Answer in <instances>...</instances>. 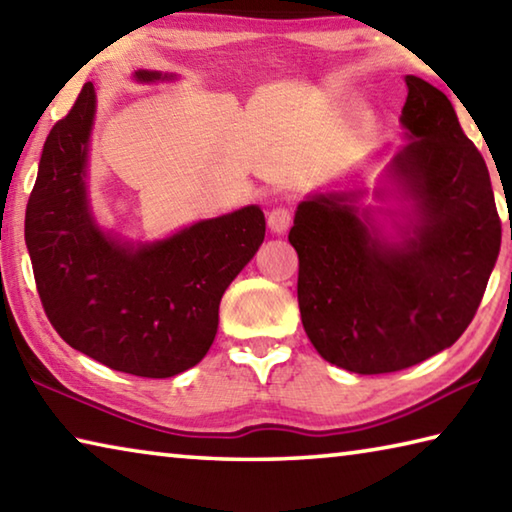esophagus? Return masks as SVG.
I'll return each instance as SVG.
<instances>
[{
    "label": "esophagus",
    "instance_id": "obj_1",
    "mask_svg": "<svg viewBox=\"0 0 512 512\" xmlns=\"http://www.w3.org/2000/svg\"><path fill=\"white\" fill-rule=\"evenodd\" d=\"M293 223V212L289 210V207H273L271 212H268V228H271V232H275V235H284L291 228Z\"/></svg>",
    "mask_w": 512,
    "mask_h": 512
}]
</instances>
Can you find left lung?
I'll return each instance as SVG.
<instances>
[{"label": "left lung", "mask_w": 512, "mask_h": 512, "mask_svg": "<svg viewBox=\"0 0 512 512\" xmlns=\"http://www.w3.org/2000/svg\"><path fill=\"white\" fill-rule=\"evenodd\" d=\"M402 126L413 140L391 164L420 223L404 246H381L354 194L298 205L302 325L320 357L359 375L411 368L472 323L501 246L490 173L456 110L431 83L406 76Z\"/></svg>", "instance_id": "8db88e82"}]
</instances>
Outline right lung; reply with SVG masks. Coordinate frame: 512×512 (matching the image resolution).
<instances>
[{
    "label": "right lung",
    "instance_id": "obj_1",
    "mask_svg": "<svg viewBox=\"0 0 512 512\" xmlns=\"http://www.w3.org/2000/svg\"><path fill=\"white\" fill-rule=\"evenodd\" d=\"M92 117L94 85L85 83L47 135L27 203L24 239L42 309L60 339L103 366L173 377L210 350L221 296L264 241V212L250 205L137 250L121 246L88 210Z\"/></svg>",
    "mask_w": 512,
    "mask_h": 512
}]
</instances>
